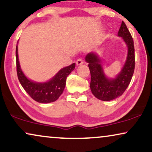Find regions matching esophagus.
Returning <instances> with one entry per match:
<instances>
[{
    "mask_svg": "<svg viewBox=\"0 0 152 152\" xmlns=\"http://www.w3.org/2000/svg\"><path fill=\"white\" fill-rule=\"evenodd\" d=\"M76 65L77 66H80V65H82L83 64V61L82 59L79 58V59L77 60L76 62Z\"/></svg>",
    "mask_w": 152,
    "mask_h": 152,
    "instance_id": "1",
    "label": "esophagus"
}]
</instances>
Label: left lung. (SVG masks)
<instances>
[{
    "label": "left lung",
    "instance_id": "1",
    "mask_svg": "<svg viewBox=\"0 0 152 152\" xmlns=\"http://www.w3.org/2000/svg\"><path fill=\"white\" fill-rule=\"evenodd\" d=\"M118 36L123 38L127 46V54L121 70L114 78L106 75L102 67V60L97 52H91L85 56L91 74L90 89L98 99L103 101L114 100L123 94L132 80L135 67L134 40L125 23L122 22Z\"/></svg>",
    "mask_w": 152,
    "mask_h": 152
}]
</instances>
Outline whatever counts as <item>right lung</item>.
<instances>
[{
    "mask_svg": "<svg viewBox=\"0 0 152 152\" xmlns=\"http://www.w3.org/2000/svg\"><path fill=\"white\" fill-rule=\"evenodd\" d=\"M16 57L17 75L21 85L31 98L40 103L54 102L60 97L65 87L67 77L76 67V64L74 63L62 68L49 80L45 82H36L27 78L21 69L18 59V45L16 49Z\"/></svg>",
    "mask_w": 152,
    "mask_h": 152,
    "instance_id": "right-lung-1",
    "label": "right lung"
}]
</instances>
